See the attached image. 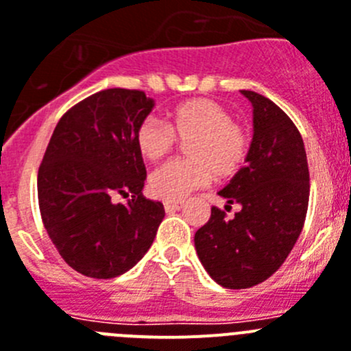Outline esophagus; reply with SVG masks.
Segmentation results:
<instances>
[{
    "label": "esophagus",
    "instance_id": "esophagus-1",
    "mask_svg": "<svg viewBox=\"0 0 351 351\" xmlns=\"http://www.w3.org/2000/svg\"><path fill=\"white\" fill-rule=\"evenodd\" d=\"M182 206H184V203H182V201H164V208H166L167 213L176 212V210H180Z\"/></svg>",
    "mask_w": 351,
    "mask_h": 351
}]
</instances>
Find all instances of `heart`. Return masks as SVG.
I'll list each match as a JSON object with an SVG mask.
<instances>
[{
	"label": "heart",
	"mask_w": 351,
	"mask_h": 351,
	"mask_svg": "<svg viewBox=\"0 0 351 351\" xmlns=\"http://www.w3.org/2000/svg\"><path fill=\"white\" fill-rule=\"evenodd\" d=\"M176 138L186 141L187 160H173L150 176L154 196L166 201L185 199L219 178H231L247 162L251 136L230 111L215 100L191 99L167 112V125L148 117L136 129V146L143 158L157 162L175 146Z\"/></svg>",
	"instance_id": "heart-1"
}]
</instances>
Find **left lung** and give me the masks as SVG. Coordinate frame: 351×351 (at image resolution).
<instances>
[{
	"label": "left lung",
	"instance_id": "obj_1",
	"mask_svg": "<svg viewBox=\"0 0 351 351\" xmlns=\"http://www.w3.org/2000/svg\"><path fill=\"white\" fill-rule=\"evenodd\" d=\"M242 95L252 104L251 152L247 164L219 191L242 210L226 219L213 206L208 222L194 234L205 270L230 289L260 285L285 263L309 203V167L298 129L267 97L249 90Z\"/></svg>",
	"mask_w": 351,
	"mask_h": 351
}]
</instances>
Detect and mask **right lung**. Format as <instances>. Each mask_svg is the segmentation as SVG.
Instances as JSON below:
<instances>
[{
	"label": "right lung",
	"instance_id": "1",
	"mask_svg": "<svg viewBox=\"0 0 351 351\" xmlns=\"http://www.w3.org/2000/svg\"><path fill=\"white\" fill-rule=\"evenodd\" d=\"M145 91L111 88L58 121L38 169V206L49 239L70 267L93 279L125 274L154 243L160 201L143 196L146 169L136 129L154 109ZM130 197L127 204L114 197Z\"/></svg>",
	"mask_w": 351,
	"mask_h": 351
}]
</instances>
